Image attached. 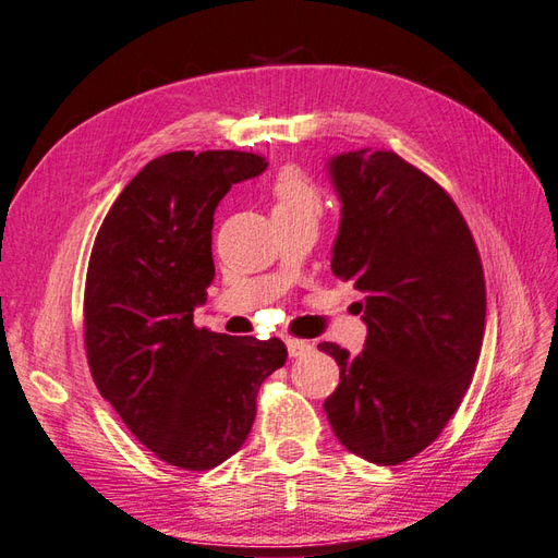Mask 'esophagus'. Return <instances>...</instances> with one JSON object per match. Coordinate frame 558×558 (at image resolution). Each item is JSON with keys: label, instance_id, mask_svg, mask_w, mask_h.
<instances>
[{"label": "esophagus", "instance_id": "obj_1", "mask_svg": "<svg viewBox=\"0 0 558 558\" xmlns=\"http://www.w3.org/2000/svg\"><path fill=\"white\" fill-rule=\"evenodd\" d=\"M314 347L310 342H302V340H291L289 342V353L293 359H300V356H307V353L312 351Z\"/></svg>", "mask_w": 558, "mask_h": 558}]
</instances>
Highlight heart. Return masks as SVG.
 Returning <instances> with one entry per match:
<instances>
[{"instance_id":"obj_1","label":"heart","mask_w":558,"mask_h":558,"mask_svg":"<svg viewBox=\"0 0 558 558\" xmlns=\"http://www.w3.org/2000/svg\"><path fill=\"white\" fill-rule=\"evenodd\" d=\"M324 211V199L316 185L295 170L279 174L272 189V216L275 218H316Z\"/></svg>"}]
</instances>
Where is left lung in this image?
<instances>
[{"instance_id":"1","label":"left lung","mask_w":558,"mask_h":558,"mask_svg":"<svg viewBox=\"0 0 558 558\" xmlns=\"http://www.w3.org/2000/svg\"><path fill=\"white\" fill-rule=\"evenodd\" d=\"M328 177L342 205L330 267L361 291L367 337L361 353L318 344L340 365L324 410L351 453L396 465L442 433L475 375L482 260L453 199L393 150L337 154Z\"/></svg>"}]
</instances>
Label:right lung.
Returning <instances> with one entry per match:
<instances>
[{
    "label": "right lung",
    "mask_w": 558,
    "mask_h": 558,
    "mask_svg": "<svg viewBox=\"0 0 558 558\" xmlns=\"http://www.w3.org/2000/svg\"><path fill=\"white\" fill-rule=\"evenodd\" d=\"M265 170V158L242 150L150 160L113 202L90 253L83 316L93 379L132 435L183 470L240 451L260 384L289 356L277 337H230L193 320L216 272L218 202Z\"/></svg>",
    "instance_id": "obj_1"
}]
</instances>
